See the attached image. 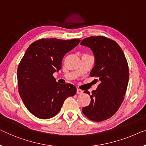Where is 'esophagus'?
Instances as JSON below:
<instances>
[{"label":"esophagus","instance_id":"1","mask_svg":"<svg viewBox=\"0 0 146 146\" xmlns=\"http://www.w3.org/2000/svg\"><path fill=\"white\" fill-rule=\"evenodd\" d=\"M83 92V91L82 90H80L79 88H77V94H82V93Z\"/></svg>","mask_w":146,"mask_h":146}]
</instances>
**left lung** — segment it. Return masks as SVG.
Segmentation results:
<instances>
[{"label": "left lung", "mask_w": 146, "mask_h": 146, "mask_svg": "<svg viewBox=\"0 0 146 146\" xmlns=\"http://www.w3.org/2000/svg\"><path fill=\"white\" fill-rule=\"evenodd\" d=\"M80 45L90 48L94 66L90 73L100 83L90 94L91 102L82 111L90 120L100 122L111 117L120 108L129 78L128 64L123 50L114 40L104 36L83 39Z\"/></svg>", "instance_id": "left-lung-1"}]
</instances>
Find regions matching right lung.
I'll use <instances>...</instances> for the list:
<instances>
[{"instance_id": "obj_1", "label": "right lung", "mask_w": 146, "mask_h": 146, "mask_svg": "<svg viewBox=\"0 0 146 146\" xmlns=\"http://www.w3.org/2000/svg\"><path fill=\"white\" fill-rule=\"evenodd\" d=\"M80 41L40 39L26 50L17 71L19 93L25 107L38 118L55 116L65 100L77 92L73 84L56 82L53 73L62 68L64 56Z\"/></svg>"}]
</instances>
